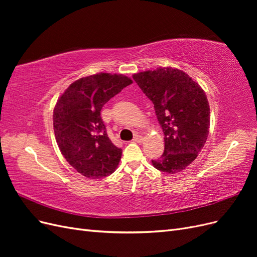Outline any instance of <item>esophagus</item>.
Masks as SVG:
<instances>
[{
  "label": "esophagus",
  "mask_w": 257,
  "mask_h": 257,
  "mask_svg": "<svg viewBox=\"0 0 257 257\" xmlns=\"http://www.w3.org/2000/svg\"><path fill=\"white\" fill-rule=\"evenodd\" d=\"M143 136L142 135H135V137L133 138V142L135 143H142L143 142Z\"/></svg>",
  "instance_id": "esophagus-1"
}]
</instances>
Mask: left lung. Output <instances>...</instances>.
<instances>
[{
  "label": "left lung",
  "mask_w": 257,
  "mask_h": 257,
  "mask_svg": "<svg viewBox=\"0 0 257 257\" xmlns=\"http://www.w3.org/2000/svg\"><path fill=\"white\" fill-rule=\"evenodd\" d=\"M154 105L164 133V153L153 166L168 174L182 172L197 158L209 134L210 108L204 90L179 69L160 67L133 76Z\"/></svg>",
  "instance_id": "8db88e82"
}]
</instances>
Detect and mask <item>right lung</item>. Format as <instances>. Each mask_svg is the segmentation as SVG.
Returning <instances> with one entry per match:
<instances>
[{
  "instance_id": "obj_1",
  "label": "right lung",
  "mask_w": 257,
  "mask_h": 257,
  "mask_svg": "<svg viewBox=\"0 0 257 257\" xmlns=\"http://www.w3.org/2000/svg\"><path fill=\"white\" fill-rule=\"evenodd\" d=\"M132 81L126 76L99 73L75 81L58 99L53 130L60 151L77 172L90 179L111 175L122 149L107 135L103 106Z\"/></svg>"
}]
</instances>
